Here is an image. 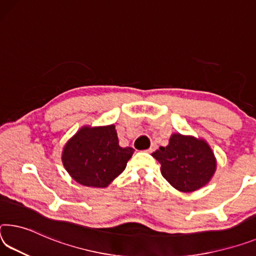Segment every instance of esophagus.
Instances as JSON below:
<instances>
[{
  "instance_id": "1",
  "label": "esophagus",
  "mask_w": 256,
  "mask_h": 256,
  "mask_svg": "<svg viewBox=\"0 0 256 256\" xmlns=\"http://www.w3.org/2000/svg\"><path fill=\"white\" fill-rule=\"evenodd\" d=\"M156 148H157V144H152V146H150V148L148 149V152H152L154 150H156Z\"/></svg>"
}]
</instances>
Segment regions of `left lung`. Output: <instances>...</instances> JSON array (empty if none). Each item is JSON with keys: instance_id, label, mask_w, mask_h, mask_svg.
Segmentation results:
<instances>
[{"instance_id": "left-lung-1", "label": "left lung", "mask_w": 256, "mask_h": 256, "mask_svg": "<svg viewBox=\"0 0 256 256\" xmlns=\"http://www.w3.org/2000/svg\"><path fill=\"white\" fill-rule=\"evenodd\" d=\"M152 155L162 165V176L182 192L202 188L216 172L212 149L204 140L194 136L173 134L168 146L160 147Z\"/></svg>"}]
</instances>
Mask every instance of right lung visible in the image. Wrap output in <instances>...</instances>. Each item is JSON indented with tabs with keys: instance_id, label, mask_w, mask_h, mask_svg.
Returning a JSON list of instances; mask_svg holds the SVG:
<instances>
[{
	"instance_id": "1",
	"label": "right lung",
	"mask_w": 256,
	"mask_h": 256,
	"mask_svg": "<svg viewBox=\"0 0 256 256\" xmlns=\"http://www.w3.org/2000/svg\"><path fill=\"white\" fill-rule=\"evenodd\" d=\"M133 149L122 148L114 125L82 128L64 146L62 163L78 184L104 188L126 168Z\"/></svg>"
}]
</instances>
